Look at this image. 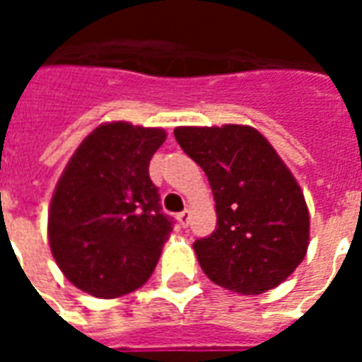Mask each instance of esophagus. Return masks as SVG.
Listing matches in <instances>:
<instances>
[{"label": "esophagus", "mask_w": 362, "mask_h": 362, "mask_svg": "<svg viewBox=\"0 0 362 362\" xmlns=\"http://www.w3.org/2000/svg\"><path fill=\"white\" fill-rule=\"evenodd\" d=\"M189 216H192V212H189V210H182L180 214H178V221H180L182 227L189 226Z\"/></svg>", "instance_id": "esophagus-1"}]
</instances>
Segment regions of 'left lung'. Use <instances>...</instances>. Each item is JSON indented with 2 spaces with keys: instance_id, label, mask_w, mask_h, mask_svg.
<instances>
[{
  "instance_id": "obj_1",
  "label": "left lung",
  "mask_w": 362,
  "mask_h": 362,
  "mask_svg": "<svg viewBox=\"0 0 362 362\" xmlns=\"http://www.w3.org/2000/svg\"><path fill=\"white\" fill-rule=\"evenodd\" d=\"M180 148L209 176L216 231L193 244L218 286L259 295L303 263L310 214L303 189L267 139L250 125L176 127Z\"/></svg>"
}]
</instances>
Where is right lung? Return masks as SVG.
Segmentation results:
<instances>
[{"label": "right lung", "mask_w": 362, "mask_h": 362, "mask_svg": "<svg viewBox=\"0 0 362 362\" xmlns=\"http://www.w3.org/2000/svg\"><path fill=\"white\" fill-rule=\"evenodd\" d=\"M167 133L109 122L81 142L48 210V242L65 278L98 298L146 284L173 231L148 165Z\"/></svg>", "instance_id": "1"}]
</instances>
